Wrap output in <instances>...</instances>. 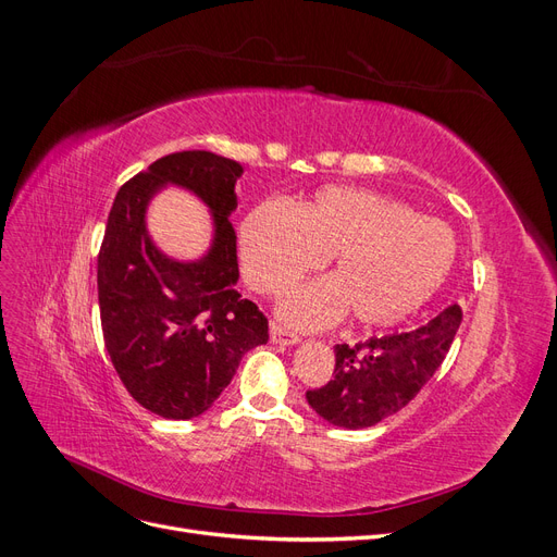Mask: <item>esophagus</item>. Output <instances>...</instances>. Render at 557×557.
<instances>
[{
  "label": "esophagus",
  "instance_id": "1",
  "mask_svg": "<svg viewBox=\"0 0 557 557\" xmlns=\"http://www.w3.org/2000/svg\"><path fill=\"white\" fill-rule=\"evenodd\" d=\"M269 339L278 346H295V344H299V334L281 327L278 323H272V327H269Z\"/></svg>",
  "mask_w": 557,
  "mask_h": 557
}]
</instances>
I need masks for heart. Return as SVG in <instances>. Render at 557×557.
<instances>
[{"label": "heart", "mask_w": 557, "mask_h": 557, "mask_svg": "<svg viewBox=\"0 0 557 557\" xmlns=\"http://www.w3.org/2000/svg\"><path fill=\"white\" fill-rule=\"evenodd\" d=\"M455 250L446 223L348 185H327L297 209L267 201L239 230L244 276L262 295L285 293L332 258V278L281 301V318L301 330L330 327L346 311L367 327L401 323L442 288Z\"/></svg>", "instance_id": "heart-1"}]
</instances>
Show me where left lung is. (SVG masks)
Returning a JSON list of instances; mask_svg holds the SVG:
<instances>
[{
  "mask_svg": "<svg viewBox=\"0 0 557 557\" xmlns=\"http://www.w3.org/2000/svg\"><path fill=\"white\" fill-rule=\"evenodd\" d=\"M462 323V309L453 305L413 332L372 336L364 344L334 346V379L307 391L311 409L327 423L362 430L381 423L420 393Z\"/></svg>",
  "mask_w": 557,
  "mask_h": 557,
  "instance_id": "left-lung-1",
  "label": "left lung"
}]
</instances>
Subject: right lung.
<instances>
[{
  "instance_id": "add662e5",
  "label": "right lung",
  "mask_w": 557,
  "mask_h": 557,
  "mask_svg": "<svg viewBox=\"0 0 557 557\" xmlns=\"http://www.w3.org/2000/svg\"><path fill=\"white\" fill-rule=\"evenodd\" d=\"M242 172L239 162L209 150H181L129 178L113 199L97 256L104 346L127 393L162 418L205 413L244 352L269 339L264 313L234 288L239 262L230 213ZM166 182L212 209L214 244L201 261H172L147 237L145 207Z\"/></svg>"
}]
</instances>
